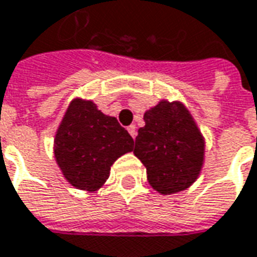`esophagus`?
Here are the masks:
<instances>
[{
  "mask_svg": "<svg viewBox=\"0 0 257 257\" xmlns=\"http://www.w3.org/2000/svg\"><path fill=\"white\" fill-rule=\"evenodd\" d=\"M128 132L129 134H131V136H132V138H136V126H135V125H131V126H128Z\"/></svg>",
  "mask_w": 257,
  "mask_h": 257,
  "instance_id": "34e87169",
  "label": "esophagus"
}]
</instances>
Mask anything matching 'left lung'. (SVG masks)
<instances>
[{"label": "left lung", "instance_id": "left-lung-1", "mask_svg": "<svg viewBox=\"0 0 257 257\" xmlns=\"http://www.w3.org/2000/svg\"><path fill=\"white\" fill-rule=\"evenodd\" d=\"M134 154L146 167L147 181L161 195L189 188L204 163V138L181 101L160 100L143 115Z\"/></svg>", "mask_w": 257, "mask_h": 257}]
</instances>
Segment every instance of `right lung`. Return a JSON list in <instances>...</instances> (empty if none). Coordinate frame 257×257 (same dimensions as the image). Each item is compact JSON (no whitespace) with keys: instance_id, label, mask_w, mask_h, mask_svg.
<instances>
[{"instance_id":"add662e5","label":"right lung","mask_w":257,"mask_h":257,"mask_svg":"<svg viewBox=\"0 0 257 257\" xmlns=\"http://www.w3.org/2000/svg\"><path fill=\"white\" fill-rule=\"evenodd\" d=\"M134 150V139L115 116L91 100L73 98L54 138V157L64 178L80 191H98L118 157Z\"/></svg>"}]
</instances>
